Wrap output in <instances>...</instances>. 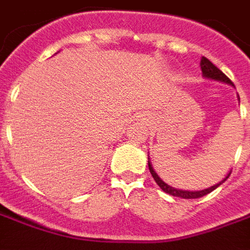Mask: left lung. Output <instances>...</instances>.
Returning <instances> with one entry per match:
<instances>
[{"label": "left lung", "mask_w": 250, "mask_h": 250, "mask_svg": "<svg viewBox=\"0 0 250 250\" xmlns=\"http://www.w3.org/2000/svg\"><path fill=\"white\" fill-rule=\"evenodd\" d=\"M201 71H202V75H204V77H206V79H211V80H217V82L226 83V84L234 85V84L231 83L230 79L226 76L225 73L221 71V69H218V68H217L213 62H210V60H208L206 57H202V59H201ZM148 168H150V173H151L154 181L157 182L158 186L162 188L165 193L170 194V195H174V197H181V198H186V199L201 198V197H204V195H206V194L211 193L214 188H217L220 185L224 184L226 179L229 178V175H230V173H229L228 175H226L225 178L221 181L220 184L214 185V186H211V188H205V190H199V191H188V190H179V188H171L170 185H167L166 182H163L162 179L159 178V175L155 173V170L152 168V165L150 163V161H148Z\"/></svg>", "instance_id": "8db88e82"}]
</instances>
